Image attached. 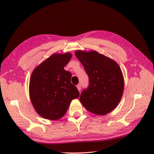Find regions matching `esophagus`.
Segmentation results:
<instances>
[{
    "mask_svg": "<svg viewBox=\"0 0 154 154\" xmlns=\"http://www.w3.org/2000/svg\"><path fill=\"white\" fill-rule=\"evenodd\" d=\"M77 89L79 90V91H81V84H78L77 85Z\"/></svg>",
    "mask_w": 154,
    "mask_h": 154,
    "instance_id": "34e87169",
    "label": "esophagus"
}]
</instances>
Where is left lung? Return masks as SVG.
<instances>
[{"label":"left lung","mask_w":154,"mask_h":154,"mask_svg":"<svg viewBox=\"0 0 154 154\" xmlns=\"http://www.w3.org/2000/svg\"><path fill=\"white\" fill-rule=\"evenodd\" d=\"M75 55L89 76V84L80 96V102L89 112L105 115L115 109L122 98L124 78L119 65L95 51L78 50Z\"/></svg>","instance_id":"8db88e82"}]
</instances>
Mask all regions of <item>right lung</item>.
<instances>
[{
	"mask_svg": "<svg viewBox=\"0 0 154 154\" xmlns=\"http://www.w3.org/2000/svg\"><path fill=\"white\" fill-rule=\"evenodd\" d=\"M72 55L54 54L33 71L29 93L39 115L56 120L67 112L71 101L79 97L76 86L71 83V73L64 67Z\"/></svg>",
	"mask_w": 154,
	"mask_h": 154,
	"instance_id": "1",
	"label": "right lung"
}]
</instances>
